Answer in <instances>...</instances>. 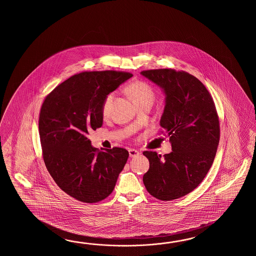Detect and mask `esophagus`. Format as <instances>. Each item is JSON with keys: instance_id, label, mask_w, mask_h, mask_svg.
Masks as SVG:
<instances>
[{"instance_id": "obj_1", "label": "esophagus", "mask_w": 256, "mask_h": 256, "mask_svg": "<svg viewBox=\"0 0 256 256\" xmlns=\"http://www.w3.org/2000/svg\"><path fill=\"white\" fill-rule=\"evenodd\" d=\"M139 154H140V152L137 151L136 149H129V156H130V158H136V156H138Z\"/></svg>"}]
</instances>
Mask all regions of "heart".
<instances>
[{
	"label": "heart",
	"mask_w": 256,
	"mask_h": 256,
	"mask_svg": "<svg viewBox=\"0 0 256 256\" xmlns=\"http://www.w3.org/2000/svg\"><path fill=\"white\" fill-rule=\"evenodd\" d=\"M127 90L134 100V104H138L144 102H152L154 98V93L152 88L147 83L144 82H134L129 85ZM115 93H110L109 95L104 100L102 112L104 117H107L110 114L112 105L114 100Z\"/></svg>",
	"instance_id": "heart-1"
}]
</instances>
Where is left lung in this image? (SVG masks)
<instances>
[{
  "label": "left lung",
  "instance_id": "obj_1",
  "mask_svg": "<svg viewBox=\"0 0 256 256\" xmlns=\"http://www.w3.org/2000/svg\"><path fill=\"white\" fill-rule=\"evenodd\" d=\"M141 75L163 90L160 126L172 146L164 158L144 152L150 168L142 181L160 200L180 198L194 190L212 166L220 141L215 104L202 82L185 71L162 68L142 71Z\"/></svg>",
  "mask_w": 256,
  "mask_h": 256
}]
</instances>
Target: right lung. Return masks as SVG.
<instances>
[{"mask_svg": "<svg viewBox=\"0 0 256 256\" xmlns=\"http://www.w3.org/2000/svg\"><path fill=\"white\" fill-rule=\"evenodd\" d=\"M132 76L118 71L82 72L54 88L44 100L39 116L44 162L56 185L80 202L106 198L127 162L126 149L98 151L88 136L102 126L105 98Z\"/></svg>", "mask_w": 256, "mask_h": 256, "instance_id": "add662e5", "label": "right lung"}]
</instances>
